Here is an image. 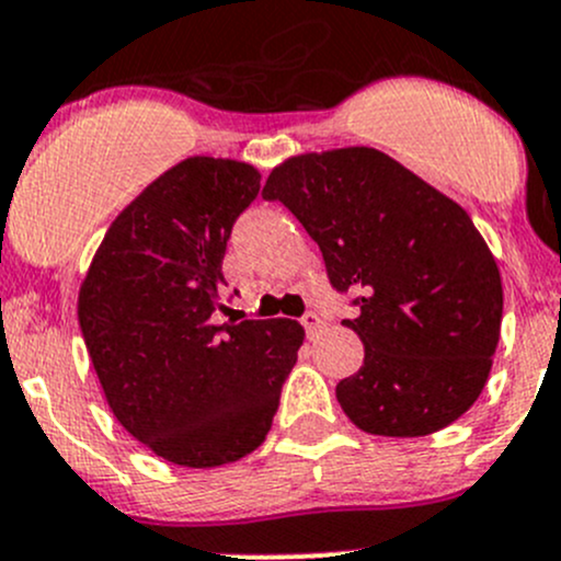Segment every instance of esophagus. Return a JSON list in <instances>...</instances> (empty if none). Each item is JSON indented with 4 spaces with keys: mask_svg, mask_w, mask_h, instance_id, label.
Listing matches in <instances>:
<instances>
[{
    "mask_svg": "<svg viewBox=\"0 0 561 561\" xmlns=\"http://www.w3.org/2000/svg\"><path fill=\"white\" fill-rule=\"evenodd\" d=\"M301 325L307 328L309 336H314V333L322 331V325H325V320H322V317L317 314V312H307V314L301 317Z\"/></svg>",
    "mask_w": 561,
    "mask_h": 561,
    "instance_id": "esophagus-1",
    "label": "esophagus"
}]
</instances>
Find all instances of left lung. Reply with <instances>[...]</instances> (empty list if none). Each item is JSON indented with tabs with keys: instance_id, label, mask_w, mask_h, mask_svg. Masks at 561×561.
<instances>
[{
	"instance_id": "left-lung-1",
	"label": "left lung",
	"mask_w": 561,
	"mask_h": 561,
	"mask_svg": "<svg viewBox=\"0 0 561 561\" xmlns=\"http://www.w3.org/2000/svg\"><path fill=\"white\" fill-rule=\"evenodd\" d=\"M320 247L364 366L336 386L344 415L380 437H426L478 401L500 342L502 279L469 214L369 146L290 157L263 186Z\"/></svg>"
}]
</instances>
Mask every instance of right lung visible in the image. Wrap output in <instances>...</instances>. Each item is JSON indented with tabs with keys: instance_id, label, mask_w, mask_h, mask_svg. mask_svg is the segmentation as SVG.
<instances>
[{
	"instance_id": "1",
	"label": "right lung",
	"mask_w": 561,
	"mask_h": 561,
	"mask_svg": "<svg viewBox=\"0 0 561 561\" xmlns=\"http://www.w3.org/2000/svg\"><path fill=\"white\" fill-rule=\"evenodd\" d=\"M260 192L247 162L190 157L107 228L78 293V322L116 421L179 467L260 448L298 360L296 320L214 322L222 257Z\"/></svg>"
}]
</instances>
